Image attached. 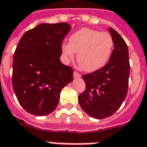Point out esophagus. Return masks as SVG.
Instances as JSON below:
<instances>
[{
  "label": "esophagus",
  "mask_w": 147,
  "mask_h": 147,
  "mask_svg": "<svg viewBox=\"0 0 147 147\" xmlns=\"http://www.w3.org/2000/svg\"><path fill=\"white\" fill-rule=\"evenodd\" d=\"M73 76L74 78H80V77H81V74L79 73L76 71H75L73 73Z\"/></svg>",
  "instance_id": "esophagus-1"
}]
</instances>
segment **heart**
<instances>
[{"label": "heart", "instance_id": "heart-1", "mask_svg": "<svg viewBox=\"0 0 147 147\" xmlns=\"http://www.w3.org/2000/svg\"><path fill=\"white\" fill-rule=\"evenodd\" d=\"M69 43H62L61 52L65 63H69L78 53L77 59L83 69L93 72L105 66L114 48L113 36L109 32L83 27L71 34Z\"/></svg>", "mask_w": 147, "mask_h": 147}]
</instances>
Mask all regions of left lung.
I'll return each instance as SVG.
<instances>
[{"label":"left lung","mask_w":147,"mask_h":147,"mask_svg":"<svg viewBox=\"0 0 147 147\" xmlns=\"http://www.w3.org/2000/svg\"><path fill=\"white\" fill-rule=\"evenodd\" d=\"M114 49L107 64L92 73L83 75L86 88L78 98L81 108L90 117L104 119L116 113L127 94L130 63L123 38L112 27Z\"/></svg>","instance_id":"obj_1"}]
</instances>
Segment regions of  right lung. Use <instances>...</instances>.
<instances>
[{"instance_id":"right-lung-1","label":"right lung","mask_w":147,"mask_h":147,"mask_svg":"<svg viewBox=\"0 0 147 147\" xmlns=\"http://www.w3.org/2000/svg\"><path fill=\"white\" fill-rule=\"evenodd\" d=\"M66 23L41 24L24 34L13 56L11 83L21 106L35 116L57 106L62 88L73 80V69L61 63V45L70 31Z\"/></svg>"}]
</instances>
